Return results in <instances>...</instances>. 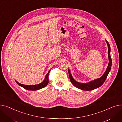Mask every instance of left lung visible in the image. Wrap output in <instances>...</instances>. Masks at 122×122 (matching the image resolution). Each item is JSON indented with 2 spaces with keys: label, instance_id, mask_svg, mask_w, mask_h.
Here are the masks:
<instances>
[{
  "label": "left lung",
  "instance_id": "obj_1",
  "mask_svg": "<svg viewBox=\"0 0 122 122\" xmlns=\"http://www.w3.org/2000/svg\"><path fill=\"white\" fill-rule=\"evenodd\" d=\"M106 42L107 44V45H108V58H109V63L108 66H107V68L105 71V72L103 74V75L101 77L98 79H97L93 80L89 83H80L76 82L74 80V79L73 78L72 75H71L70 73V71L69 69H68V73H69V79L70 80L74 86L75 87L80 89L84 91H91L93 90L94 89H96L97 88H99V87H101V86L103 84V83L105 82L106 79L107 77V75H108L109 72H110L111 68V66H112V60L110 56V45L109 44L107 40H106Z\"/></svg>",
  "mask_w": 122,
  "mask_h": 122
}]
</instances>
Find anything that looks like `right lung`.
<instances>
[{"instance_id": "right-lung-1", "label": "right lung", "mask_w": 122, "mask_h": 122, "mask_svg": "<svg viewBox=\"0 0 122 122\" xmlns=\"http://www.w3.org/2000/svg\"><path fill=\"white\" fill-rule=\"evenodd\" d=\"M50 71H49V72L48 73L46 74V77L45 78L44 80L41 83L37 84V85H25L23 84H21L18 82L17 81H15L17 83L18 85H19L20 86L22 87L24 89L28 90V91H36V90H38L39 89H41L42 88H43L45 87H46V86L48 85L49 83V80H48V76H49V74L50 72Z\"/></svg>"}]
</instances>
